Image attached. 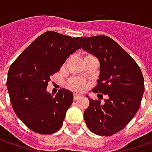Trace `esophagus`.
<instances>
[{"label": "esophagus", "mask_w": 152, "mask_h": 152, "mask_svg": "<svg viewBox=\"0 0 152 152\" xmlns=\"http://www.w3.org/2000/svg\"><path fill=\"white\" fill-rule=\"evenodd\" d=\"M80 96H81L79 95V94H73V99H74V100H78Z\"/></svg>", "instance_id": "obj_1"}]
</instances>
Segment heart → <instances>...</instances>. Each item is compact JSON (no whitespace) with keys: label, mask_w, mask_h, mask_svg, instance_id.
<instances>
[{"label":"heart","mask_w":152,"mask_h":152,"mask_svg":"<svg viewBox=\"0 0 152 152\" xmlns=\"http://www.w3.org/2000/svg\"><path fill=\"white\" fill-rule=\"evenodd\" d=\"M70 88L76 91H81L83 90H85L86 87V84L84 80L80 79H74L73 80H71L70 82Z\"/></svg>","instance_id":"1"}]
</instances>
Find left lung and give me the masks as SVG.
Instances as JSON below:
<instances>
[{
    "instance_id": "8db88e82",
    "label": "left lung",
    "mask_w": 152,
    "mask_h": 152,
    "mask_svg": "<svg viewBox=\"0 0 152 152\" xmlns=\"http://www.w3.org/2000/svg\"><path fill=\"white\" fill-rule=\"evenodd\" d=\"M83 50L100 61V74L94 93L107 95L102 103L88 96L90 106L84 113L92 133L110 136L119 132L138 112L145 84L141 70L135 61L113 39L105 35L76 38Z\"/></svg>"
}]
</instances>
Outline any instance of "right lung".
<instances>
[{
    "instance_id": "add662e5",
    "label": "right lung",
    "mask_w": 152,
    "mask_h": 152,
    "mask_svg": "<svg viewBox=\"0 0 152 152\" xmlns=\"http://www.w3.org/2000/svg\"><path fill=\"white\" fill-rule=\"evenodd\" d=\"M76 38L47 31L35 39L9 68L7 86L18 118L35 133L50 134L61 129L73 93L66 89L55 96L46 87L50 76L80 49Z\"/></svg>"
}]
</instances>
